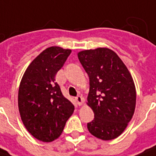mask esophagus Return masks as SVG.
Wrapping results in <instances>:
<instances>
[{"label": "esophagus", "instance_id": "esophagus-1", "mask_svg": "<svg viewBox=\"0 0 156 156\" xmlns=\"http://www.w3.org/2000/svg\"><path fill=\"white\" fill-rule=\"evenodd\" d=\"M75 100H76V102H77V104H78V105H79V106L83 105V102H84V99H83L82 96H80V95L77 96V97L75 98Z\"/></svg>", "mask_w": 156, "mask_h": 156}]
</instances>
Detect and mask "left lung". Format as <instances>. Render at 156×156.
Returning <instances> with one entry per match:
<instances>
[{
	"label": "left lung",
	"instance_id": "left-lung-1",
	"mask_svg": "<svg viewBox=\"0 0 156 156\" xmlns=\"http://www.w3.org/2000/svg\"><path fill=\"white\" fill-rule=\"evenodd\" d=\"M90 79L87 104L95 118L87 123L93 136L108 141L126 129L133 117L136 89L129 71L118 55L108 48L83 50L78 53Z\"/></svg>",
	"mask_w": 156,
	"mask_h": 156
}]
</instances>
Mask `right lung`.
I'll list each match as a JSON object with an SVG mask.
<instances>
[{
  "label": "right lung",
  "mask_w": 156,
  "mask_h": 156,
  "mask_svg": "<svg viewBox=\"0 0 156 156\" xmlns=\"http://www.w3.org/2000/svg\"><path fill=\"white\" fill-rule=\"evenodd\" d=\"M71 53L52 46L28 66L18 89V110L23 125L36 139L50 143L61 136L74 106L64 97L55 76Z\"/></svg>",
  "instance_id": "right-lung-1"
}]
</instances>
